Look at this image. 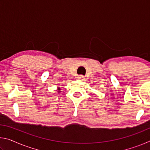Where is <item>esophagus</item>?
Listing matches in <instances>:
<instances>
[{"mask_svg":"<svg viewBox=\"0 0 150 150\" xmlns=\"http://www.w3.org/2000/svg\"><path fill=\"white\" fill-rule=\"evenodd\" d=\"M84 78H85V77H84V76H83V75H79L77 77L78 79H83Z\"/></svg>","mask_w":150,"mask_h":150,"instance_id":"obj_1","label":"esophagus"}]
</instances>
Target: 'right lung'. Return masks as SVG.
I'll list each match as a JSON object with an SVG mask.
<instances>
[{"mask_svg":"<svg viewBox=\"0 0 150 150\" xmlns=\"http://www.w3.org/2000/svg\"><path fill=\"white\" fill-rule=\"evenodd\" d=\"M56 91H57V93H59L62 92V91H61V88H60L59 87H58V88H57V89Z\"/></svg>","mask_w":150,"mask_h":150,"instance_id":"obj_1","label":"right lung"}]
</instances>
